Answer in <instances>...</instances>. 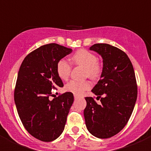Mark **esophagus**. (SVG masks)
Returning <instances> with one entry per match:
<instances>
[{"mask_svg":"<svg viewBox=\"0 0 151 151\" xmlns=\"http://www.w3.org/2000/svg\"><path fill=\"white\" fill-rule=\"evenodd\" d=\"M78 97V95H76V94H75V95H74V98H75V99H77Z\"/></svg>","mask_w":151,"mask_h":151,"instance_id":"esophagus-1","label":"esophagus"}]
</instances>
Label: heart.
<instances>
[{
	"label": "heart",
	"mask_w": 151,
	"mask_h": 151,
	"mask_svg": "<svg viewBox=\"0 0 151 151\" xmlns=\"http://www.w3.org/2000/svg\"><path fill=\"white\" fill-rule=\"evenodd\" d=\"M95 54L85 49H81L76 52L72 57V61L76 65L82 66L85 68V76L91 78H97L101 76L102 69L100 63L97 62ZM72 66L66 60H60L57 63V73L62 80H67L71 73ZM91 88V83L89 81H70L65 85V90L71 92L76 95H81L86 90Z\"/></svg>",
	"instance_id": "1"
}]
</instances>
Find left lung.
<instances>
[{
  "mask_svg": "<svg viewBox=\"0 0 151 151\" xmlns=\"http://www.w3.org/2000/svg\"><path fill=\"white\" fill-rule=\"evenodd\" d=\"M90 50L103 59L101 79L91 90L101 104H97L91 97H85V125L97 138H111L125 127L134 110L138 95L135 74L130 59L120 49L95 44Z\"/></svg>",
  "mask_w": 151,
  "mask_h": 151,
  "instance_id": "obj_1",
  "label": "left lung"
}]
</instances>
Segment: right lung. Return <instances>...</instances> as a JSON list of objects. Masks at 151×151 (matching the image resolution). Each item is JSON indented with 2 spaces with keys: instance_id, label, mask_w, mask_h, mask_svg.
I'll list each match as a JSON object with an SVG mask.
<instances>
[{
  "instance_id": "obj_1",
  "label": "right lung",
  "mask_w": 151,
  "mask_h": 151,
  "mask_svg": "<svg viewBox=\"0 0 151 151\" xmlns=\"http://www.w3.org/2000/svg\"><path fill=\"white\" fill-rule=\"evenodd\" d=\"M72 51L55 43L43 45L25 57L19 70L14 91L17 112L28 132L40 141H54L64 130L73 94L50 97L52 89L63 86L57 62Z\"/></svg>"
}]
</instances>
